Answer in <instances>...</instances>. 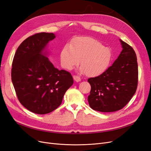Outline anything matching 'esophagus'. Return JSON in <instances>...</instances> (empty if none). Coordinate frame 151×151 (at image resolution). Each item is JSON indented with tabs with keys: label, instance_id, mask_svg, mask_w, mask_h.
I'll use <instances>...</instances> for the list:
<instances>
[{
	"label": "esophagus",
	"instance_id": "obj_1",
	"mask_svg": "<svg viewBox=\"0 0 151 151\" xmlns=\"http://www.w3.org/2000/svg\"><path fill=\"white\" fill-rule=\"evenodd\" d=\"M73 79H74V80L76 82H77V83H78V82H80L81 81L80 77H78V76H73Z\"/></svg>",
	"mask_w": 151,
	"mask_h": 151
}]
</instances>
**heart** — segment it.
<instances>
[{
  "mask_svg": "<svg viewBox=\"0 0 151 151\" xmlns=\"http://www.w3.org/2000/svg\"><path fill=\"white\" fill-rule=\"evenodd\" d=\"M110 48L99 41L89 37L76 39L72 44L65 45L60 53L63 68L71 70L81 62L80 71L89 77L98 76L107 69L112 60Z\"/></svg>",
  "mask_w": 151,
  "mask_h": 151,
  "instance_id": "obj_1",
  "label": "heart"
}]
</instances>
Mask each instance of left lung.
I'll use <instances>...</instances> for the list:
<instances>
[{"mask_svg": "<svg viewBox=\"0 0 151 151\" xmlns=\"http://www.w3.org/2000/svg\"><path fill=\"white\" fill-rule=\"evenodd\" d=\"M122 50L113 65L100 76L89 78L91 86L88 102L94 110H120L134 95L138 83V65L135 52L120 39Z\"/></svg>", "mask_w": 151, "mask_h": 151, "instance_id": "left-lung-1", "label": "left lung"}]
</instances>
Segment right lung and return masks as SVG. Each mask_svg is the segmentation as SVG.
<instances>
[{"label":"right lung","instance_id":"add662e5","mask_svg":"<svg viewBox=\"0 0 151 151\" xmlns=\"http://www.w3.org/2000/svg\"><path fill=\"white\" fill-rule=\"evenodd\" d=\"M55 37L52 33L29 36L17 48L12 62L11 79L18 99L39 115L57 109L74 83L69 72L59 70L48 58V44Z\"/></svg>","mask_w":151,"mask_h":151}]
</instances>
